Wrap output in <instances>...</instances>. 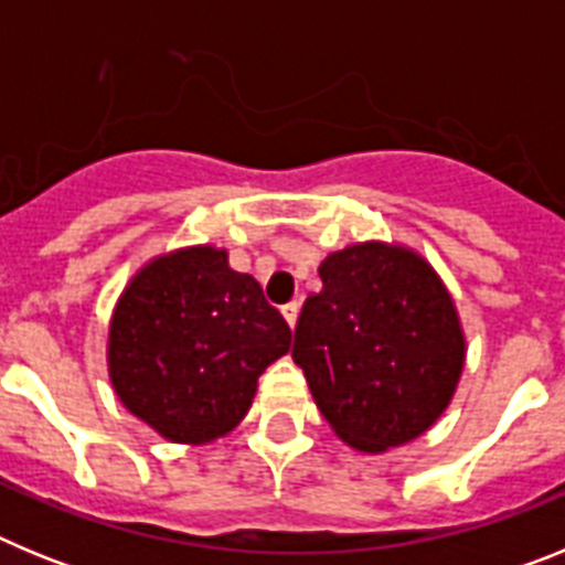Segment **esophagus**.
Instances as JSON below:
<instances>
[{
    "label": "esophagus",
    "mask_w": 565,
    "mask_h": 565,
    "mask_svg": "<svg viewBox=\"0 0 565 565\" xmlns=\"http://www.w3.org/2000/svg\"><path fill=\"white\" fill-rule=\"evenodd\" d=\"M282 317H286V322L288 326H297V317H299V302L297 299H294V302H286V306H282Z\"/></svg>",
    "instance_id": "esophagus-1"
}]
</instances>
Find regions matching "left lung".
I'll return each mask as SVG.
<instances>
[{
	"instance_id": "left-lung-1",
	"label": "left lung",
	"mask_w": 565,
	"mask_h": 565,
	"mask_svg": "<svg viewBox=\"0 0 565 565\" xmlns=\"http://www.w3.org/2000/svg\"><path fill=\"white\" fill-rule=\"evenodd\" d=\"M294 362L339 438L364 452L413 441L444 413L463 367L456 308L407 248L362 243L319 266Z\"/></svg>"
}]
</instances>
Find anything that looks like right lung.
Instances as JSON below:
<instances>
[{
    "mask_svg": "<svg viewBox=\"0 0 565 565\" xmlns=\"http://www.w3.org/2000/svg\"><path fill=\"white\" fill-rule=\"evenodd\" d=\"M291 328L226 252L186 248L129 282L109 326V379L132 416L163 438L203 444L237 427L259 373Z\"/></svg>",
    "mask_w": 565,
    "mask_h": 565,
    "instance_id": "add662e5",
    "label": "right lung"
}]
</instances>
